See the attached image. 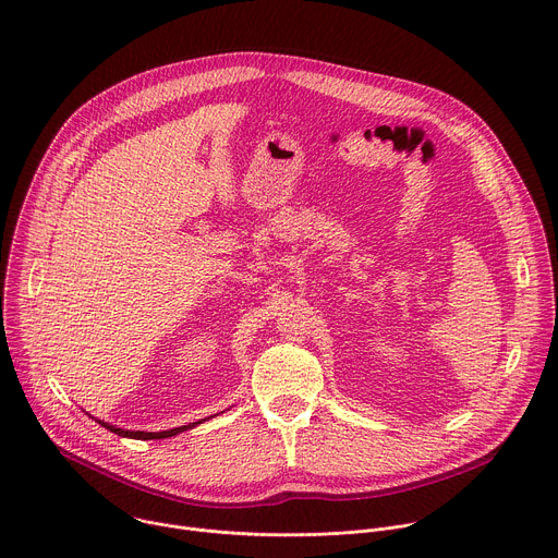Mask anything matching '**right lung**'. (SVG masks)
Returning a JSON list of instances; mask_svg holds the SVG:
<instances>
[{
  "label": "right lung",
  "instance_id": "obj_1",
  "mask_svg": "<svg viewBox=\"0 0 558 558\" xmlns=\"http://www.w3.org/2000/svg\"><path fill=\"white\" fill-rule=\"evenodd\" d=\"M104 428H108L110 433H117V435H121V437H130V439H166V437H174V435H179V433H183V430H190V428H194L196 424H201V422H194V424H187V426H179V428H172V430H163V433H145V430H123V428H117V426H110V424H106V422H99Z\"/></svg>",
  "mask_w": 558,
  "mask_h": 558
}]
</instances>
